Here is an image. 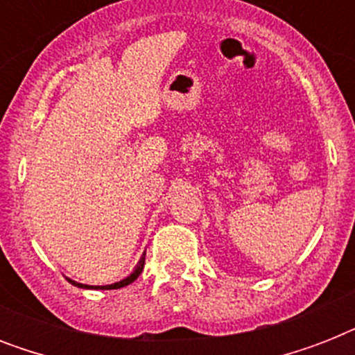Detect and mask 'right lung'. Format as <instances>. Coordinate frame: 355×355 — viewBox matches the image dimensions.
I'll list each match as a JSON object with an SVG mask.
<instances>
[{
	"label": "right lung",
	"instance_id": "right-lung-1",
	"mask_svg": "<svg viewBox=\"0 0 355 355\" xmlns=\"http://www.w3.org/2000/svg\"><path fill=\"white\" fill-rule=\"evenodd\" d=\"M144 265H145V258H141V259H139L138 267L134 269L132 275L127 276V278H123L121 282L110 284V286H85V284H79V282H73V280H69V284H73V286H77V287H83V289H119V287H125V286H128V284H132V282L136 280L139 275H141V270H144Z\"/></svg>",
	"mask_w": 355,
	"mask_h": 355
}]
</instances>
